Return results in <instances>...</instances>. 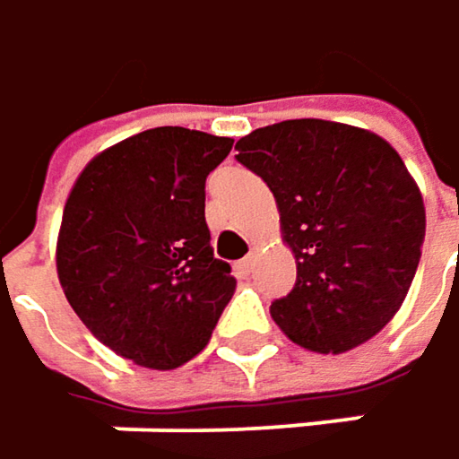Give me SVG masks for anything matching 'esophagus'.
Wrapping results in <instances>:
<instances>
[{
  "mask_svg": "<svg viewBox=\"0 0 459 459\" xmlns=\"http://www.w3.org/2000/svg\"><path fill=\"white\" fill-rule=\"evenodd\" d=\"M255 263H257V255H255V252H249V255H247V257H244V260H241L236 268H238V273H241V275H249V273L255 271Z\"/></svg>",
  "mask_w": 459,
  "mask_h": 459,
  "instance_id": "1",
  "label": "esophagus"
}]
</instances>
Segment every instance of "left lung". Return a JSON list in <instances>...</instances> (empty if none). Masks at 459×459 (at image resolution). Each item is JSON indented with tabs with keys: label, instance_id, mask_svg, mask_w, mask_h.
I'll use <instances>...</instances> for the list:
<instances>
[{
	"label": "left lung",
	"instance_id": "8db88e82",
	"mask_svg": "<svg viewBox=\"0 0 459 459\" xmlns=\"http://www.w3.org/2000/svg\"><path fill=\"white\" fill-rule=\"evenodd\" d=\"M236 160L275 196L294 289L271 305L299 347L342 354L402 307L420 263L426 207L381 136L331 120H283L236 142Z\"/></svg>",
	"mask_w": 459,
	"mask_h": 459
}]
</instances>
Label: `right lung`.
I'll return each instance as SVG.
<instances>
[{"instance_id": "add662e5", "label": "right lung", "mask_w": 459, "mask_h": 459, "mask_svg": "<svg viewBox=\"0 0 459 459\" xmlns=\"http://www.w3.org/2000/svg\"><path fill=\"white\" fill-rule=\"evenodd\" d=\"M233 139L178 126L97 154L65 202L57 275L83 325L112 352L173 370L202 352L233 297L215 260L204 181Z\"/></svg>"}]
</instances>
